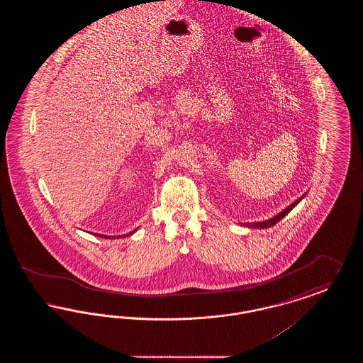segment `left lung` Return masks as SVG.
Masks as SVG:
<instances>
[{
	"mask_svg": "<svg viewBox=\"0 0 363 363\" xmlns=\"http://www.w3.org/2000/svg\"><path fill=\"white\" fill-rule=\"evenodd\" d=\"M306 196V193L305 194H302L298 200H295L293 204H290L289 207L286 208V209H283L281 212H279L277 215H275L274 218H269V219H267V220H262V222H255V223H241V225L243 227H247V228H269V227H272V225H277L279 220H281L294 207H296L302 200H303V197Z\"/></svg>",
	"mask_w": 363,
	"mask_h": 363,
	"instance_id": "1",
	"label": "left lung"
}]
</instances>
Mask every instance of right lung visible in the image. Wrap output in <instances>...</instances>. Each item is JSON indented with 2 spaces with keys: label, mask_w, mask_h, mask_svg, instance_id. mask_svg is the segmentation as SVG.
<instances>
[{
  "label": "right lung",
  "mask_w": 363,
  "mask_h": 363,
  "mask_svg": "<svg viewBox=\"0 0 363 363\" xmlns=\"http://www.w3.org/2000/svg\"><path fill=\"white\" fill-rule=\"evenodd\" d=\"M136 231H138V228H136V230H133V231H130V233H128V234H123V235H117V237H116V235H113V237H111V235H104V234H96V233H95L94 235H96V237H102V238H107V240H114V238H121V237L122 238H125V237L133 235V234H135Z\"/></svg>",
  "instance_id": "obj_1"
}]
</instances>
